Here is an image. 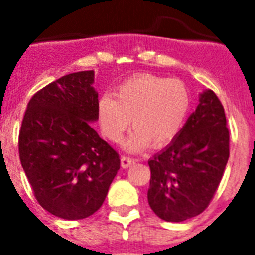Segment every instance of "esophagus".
I'll return each instance as SVG.
<instances>
[{
    "label": "esophagus",
    "instance_id": "1",
    "mask_svg": "<svg viewBox=\"0 0 255 255\" xmlns=\"http://www.w3.org/2000/svg\"><path fill=\"white\" fill-rule=\"evenodd\" d=\"M132 164H135V160L129 159L127 156H122V159H120V165H122V168L131 167Z\"/></svg>",
    "mask_w": 255,
    "mask_h": 255
}]
</instances>
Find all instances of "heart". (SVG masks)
<instances>
[{"label": "heart", "mask_w": 255, "mask_h": 255, "mask_svg": "<svg viewBox=\"0 0 255 255\" xmlns=\"http://www.w3.org/2000/svg\"><path fill=\"white\" fill-rule=\"evenodd\" d=\"M190 108V94L180 79L140 74L120 85L115 94L98 103L100 127L108 140L118 143L131 124L135 129L123 141L136 153L151 144L160 148L177 136Z\"/></svg>", "instance_id": "b5f03b06"}]
</instances>
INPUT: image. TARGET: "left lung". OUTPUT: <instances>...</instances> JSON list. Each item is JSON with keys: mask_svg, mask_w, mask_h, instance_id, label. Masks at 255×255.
Listing matches in <instances>:
<instances>
[{"mask_svg": "<svg viewBox=\"0 0 255 255\" xmlns=\"http://www.w3.org/2000/svg\"><path fill=\"white\" fill-rule=\"evenodd\" d=\"M229 159V131L221 102L212 90L198 96V106L163 151L148 165V204L157 217L181 222L208 208Z\"/></svg>", "mask_w": 255, "mask_h": 255, "instance_id": "8db88e82", "label": "left lung"}]
</instances>
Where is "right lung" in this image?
Wrapping results in <instances>:
<instances>
[{"instance_id":"add662e5","label":"right lung","mask_w":255,"mask_h":255,"mask_svg":"<svg viewBox=\"0 0 255 255\" xmlns=\"http://www.w3.org/2000/svg\"><path fill=\"white\" fill-rule=\"evenodd\" d=\"M95 73L59 78L34 94L19 132V159L39 205L65 220L99 209L120 168L119 155L92 128Z\"/></svg>"}]
</instances>
